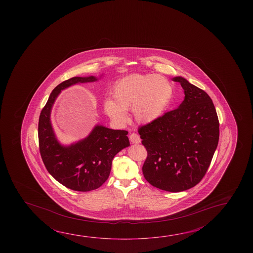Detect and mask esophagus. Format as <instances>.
<instances>
[{
    "mask_svg": "<svg viewBox=\"0 0 253 253\" xmlns=\"http://www.w3.org/2000/svg\"><path fill=\"white\" fill-rule=\"evenodd\" d=\"M129 141H130L132 144H139L141 142V138L136 133H131V134L129 135Z\"/></svg>",
    "mask_w": 253,
    "mask_h": 253,
    "instance_id": "34e87169",
    "label": "esophagus"
}]
</instances>
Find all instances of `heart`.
I'll use <instances>...</instances> for the list:
<instances>
[{
  "label": "heart",
  "instance_id": "1",
  "mask_svg": "<svg viewBox=\"0 0 253 253\" xmlns=\"http://www.w3.org/2000/svg\"><path fill=\"white\" fill-rule=\"evenodd\" d=\"M112 99L104 100V111L115 123L124 125L128 120L126 111L132 109L137 123L148 125L159 119L173 98V86L160 75L133 74L114 84Z\"/></svg>",
  "mask_w": 253,
  "mask_h": 253
}]
</instances>
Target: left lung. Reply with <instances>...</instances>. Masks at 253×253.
<instances>
[{"label":"left lung","instance_id":"8db88e82","mask_svg":"<svg viewBox=\"0 0 253 253\" xmlns=\"http://www.w3.org/2000/svg\"><path fill=\"white\" fill-rule=\"evenodd\" d=\"M184 90L177 108L138 133L147 151L142 170L145 180L163 191L179 192L197 185L210 166L219 142V120L206 91L182 77H174Z\"/></svg>","mask_w":253,"mask_h":253}]
</instances>
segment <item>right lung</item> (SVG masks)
I'll return each mask as SVG.
<instances>
[{"label": "right lung", "mask_w": 253, "mask_h": 253, "mask_svg": "<svg viewBox=\"0 0 253 253\" xmlns=\"http://www.w3.org/2000/svg\"><path fill=\"white\" fill-rule=\"evenodd\" d=\"M94 76L74 77L58 84L51 92L39 119V144L46 169L62 185L78 191L98 189L109 176L112 161L129 145L128 131L97 125L84 139L64 145L59 142L51 123V111L61 91L77 84L92 83Z\"/></svg>", "instance_id": "add662e5"}]
</instances>
